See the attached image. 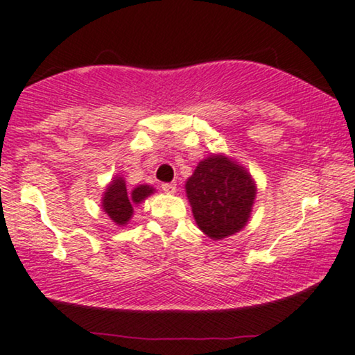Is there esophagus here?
Returning a JSON list of instances; mask_svg holds the SVG:
<instances>
[{"mask_svg":"<svg viewBox=\"0 0 355 355\" xmlns=\"http://www.w3.org/2000/svg\"><path fill=\"white\" fill-rule=\"evenodd\" d=\"M162 190L167 193V195H173L177 191V185L175 183H162Z\"/></svg>","mask_w":355,"mask_h":355,"instance_id":"obj_1","label":"esophagus"}]
</instances>
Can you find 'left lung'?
I'll use <instances>...</instances> for the list:
<instances>
[{
	"mask_svg": "<svg viewBox=\"0 0 355 355\" xmlns=\"http://www.w3.org/2000/svg\"><path fill=\"white\" fill-rule=\"evenodd\" d=\"M185 190L201 232L222 240L247 225L257 198V182L235 159L211 154L196 165Z\"/></svg>",
	"mask_w": 355,
	"mask_h": 355,
	"instance_id": "obj_1",
	"label": "left lung"
}]
</instances>
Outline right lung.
Here are the masks:
<instances>
[{"label": "right lung", "mask_w": 355, "mask_h": 355, "mask_svg": "<svg viewBox=\"0 0 355 355\" xmlns=\"http://www.w3.org/2000/svg\"><path fill=\"white\" fill-rule=\"evenodd\" d=\"M155 188L150 185H138L133 190H126V182L121 175H115L105 187L102 195V209L116 225H126L133 217L135 206H139L146 198L154 195Z\"/></svg>", "instance_id": "1"}]
</instances>
